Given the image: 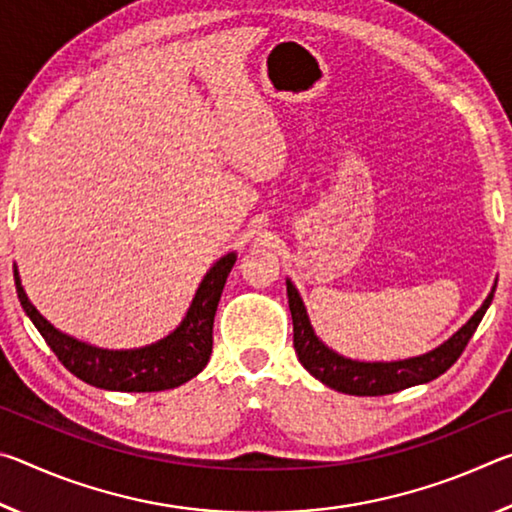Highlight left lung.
<instances>
[{"mask_svg":"<svg viewBox=\"0 0 512 512\" xmlns=\"http://www.w3.org/2000/svg\"><path fill=\"white\" fill-rule=\"evenodd\" d=\"M287 296H289V309L293 318V348L302 366H305L311 375L325 386L334 388L339 393L359 395V397H377V395H391L404 388L427 384V381L436 379L454 366L456 359L461 357L465 345L470 343L472 334L479 327L481 318L488 311L492 302V293L481 305V309L467 320V323L458 329V332L440 348L431 350L422 357L404 359V361H391V363H363L345 359L327 348L323 341H318L314 329L309 325L307 311L298 291L287 280Z\"/></svg>","mask_w":512,"mask_h":512,"instance_id":"8db88e82","label":"left lung"}]
</instances>
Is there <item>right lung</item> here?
I'll return each instance as SVG.
<instances>
[{
	"label": "right lung",
	"mask_w": 512,
	"mask_h": 512,
	"mask_svg": "<svg viewBox=\"0 0 512 512\" xmlns=\"http://www.w3.org/2000/svg\"><path fill=\"white\" fill-rule=\"evenodd\" d=\"M235 262V253L221 257L210 268V273L203 277L192 307H189L185 320L176 332L140 350H101L58 332L29 302L20 284L17 268L13 273L22 309L27 311V316L38 327L42 339L47 341L58 361L72 375L83 379L90 386L106 388V391L155 393L185 384V381L194 379L207 366L212 354L214 314L216 307H219L225 280H228Z\"/></svg>",
	"instance_id": "right-lung-1"
}]
</instances>
